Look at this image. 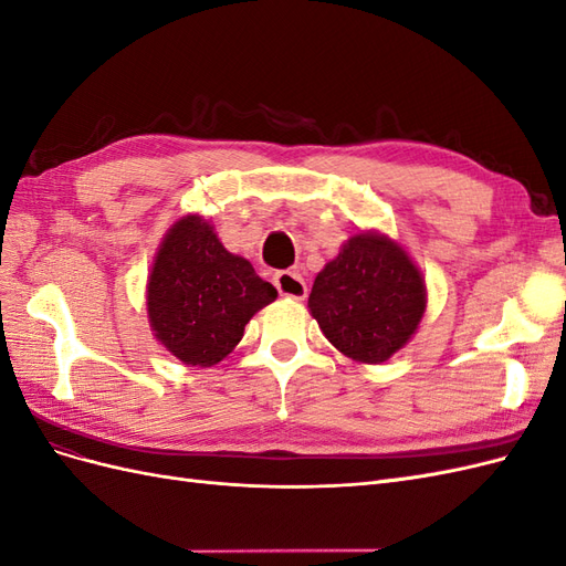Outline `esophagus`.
I'll return each instance as SVG.
<instances>
[{
    "label": "esophagus",
    "mask_w": 566,
    "mask_h": 566,
    "mask_svg": "<svg viewBox=\"0 0 566 566\" xmlns=\"http://www.w3.org/2000/svg\"><path fill=\"white\" fill-rule=\"evenodd\" d=\"M273 285H276L279 293L290 300H304L306 297V283L297 271H279L273 276Z\"/></svg>",
    "instance_id": "1"
}]
</instances>
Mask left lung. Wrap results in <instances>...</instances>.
Wrapping results in <instances>:
<instances>
[{
	"label": "left lung",
	"instance_id": "8db88e82",
	"mask_svg": "<svg viewBox=\"0 0 566 566\" xmlns=\"http://www.w3.org/2000/svg\"><path fill=\"white\" fill-rule=\"evenodd\" d=\"M427 310L422 271L378 231L354 233L314 281L310 314L331 345L358 364H382L418 333Z\"/></svg>",
	"mask_w": 566,
	"mask_h": 566
}]
</instances>
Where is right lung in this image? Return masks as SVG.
<instances>
[{"instance_id":"obj_1","label":"right lung","mask_w":566,"mask_h":566,"mask_svg":"<svg viewBox=\"0 0 566 566\" xmlns=\"http://www.w3.org/2000/svg\"><path fill=\"white\" fill-rule=\"evenodd\" d=\"M279 297L202 214L165 233L146 283V312L160 345L184 366L210 368L243 339L248 321Z\"/></svg>"}]
</instances>
